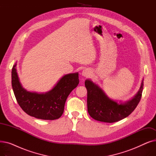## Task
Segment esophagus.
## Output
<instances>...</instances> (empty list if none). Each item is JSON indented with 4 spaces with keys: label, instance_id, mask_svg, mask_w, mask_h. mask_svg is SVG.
Instances as JSON below:
<instances>
[{
    "label": "esophagus",
    "instance_id": "34e87169",
    "mask_svg": "<svg viewBox=\"0 0 156 156\" xmlns=\"http://www.w3.org/2000/svg\"><path fill=\"white\" fill-rule=\"evenodd\" d=\"M82 76H85V77H88L90 76V71L88 69H85L82 71Z\"/></svg>",
    "mask_w": 156,
    "mask_h": 156
}]
</instances>
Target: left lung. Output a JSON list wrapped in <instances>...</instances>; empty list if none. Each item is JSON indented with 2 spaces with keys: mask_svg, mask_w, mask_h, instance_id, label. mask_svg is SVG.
<instances>
[{
  "mask_svg": "<svg viewBox=\"0 0 156 156\" xmlns=\"http://www.w3.org/2000/svg\"><path fill=\"white\" fill-rule=\"evenodd\" d=\"M87 90V109L93 119L105 122H114L128 116L140 102L144 87V79L140 89L132 99L125 102L113 101L105 95L102 90L90 80H86Z\"/></svg>",
  "mask_w": 156,
  "mask_h": 156,
  "instance_id": "8db88e82",
  "label": "left lung"
}]
</instances>
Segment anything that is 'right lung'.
<instances>
[{
  "label": "right lung",
  "instance_id": "right-lung-1",
  "mask_svg": "<svg viewBox=\"0 0 156 156\" xmlns=\"http://www.w3.org/2000/svg\"><path fill=\"white\" fill-rule=\"evenodd\" d=\"M16 67V64L12 69V87L21 109L28 115L37 119L54 120L59 118L64 112L68 95L79 84L78 73L66 75L50 91L37 93L27 91L22 87Z\"/></svg>",
  "mask_w": 156,
  "mask_h": 156
}]
</instances>
